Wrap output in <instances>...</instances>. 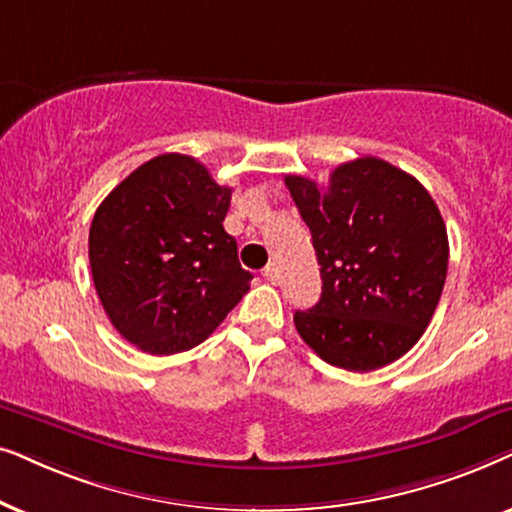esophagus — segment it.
Segmentation results:
<instances>
[{
    "label": "esophagus",
    "mask_w": 512,
    "mask_h": 512,
    "mask_svg": "<svg viewBox=\"0 0 512 512\" xmlns=\"http://www.w3.org/2000/svg\"><path fill=\"white\" fill-rule=\"evenodd\" d=\"M262 274H264V278H267V281H271V283L281 281V269H278V264H274V262L267 264Z\"/></svg>",
    "instance_id": "1"
}]
</instances>
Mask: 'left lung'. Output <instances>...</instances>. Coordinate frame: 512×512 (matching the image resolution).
<instances>
[{"instance_id": "1", "label": "left lung", "mask_w": 512, "mask_h": 512, "mask_svg": "<svg viewBox=\"0 0 512 512\" xmlns=\"http://www.w3.org/2000/svg\"><path fill=\"white\" fill-rule=\"evenodd\" d=\"M285 185L311 229L323 278L318 304L295 311L299 337L349 372L405 356L447 278V227L431 194L377 156L337 166L327 189L302 175H285Z\"/></svg>"}]
</instances>
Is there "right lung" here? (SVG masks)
Listing matches in <instances>:
<instances>
[{
  "mask_svg": "<svg viewBox=\"0 0 512 512\" xmlns=\"http://www.w3.org/2000/svg\"><path fill=\"white\" fill-rule=\"evenodd\" d=\"M231 189L187 154L135 168L95 210L88 260L102 309L152 356L194 349L250 290L224 231Z\"/></svg>",
  "mask_w": 512,
  "mask_h": 512,
  "instance_id": "add662e5",
  "label": "right lung"
}]
</instances>
